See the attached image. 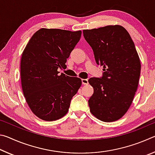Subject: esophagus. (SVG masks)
I'll return each mask as SVG.
<instances>
[{
  "label": "esophagus",
  "mask_w": 155,
  "mask_h": 155,
  "mask_svg": "<svg viewBox=\"0 0 155 155\" xmlns=\"http://www.w3.org/2000/svg\"><path fill=\"white\" fill-rule=\"evenodd\" d=\"M81 81H82V84L83 85H87L88 84V80L87 79H81Z\"/></svg>",
  "instance_id": "1"
}]
</instances>
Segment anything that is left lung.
Returning a JSON list of instances; mask_svg holds the SVG:
<instances>
[{"instance_id":"left-lung-1","label":"left lung","mask_w":155,"mask_h":155,"mask_svg":"<svg viewBox=\"0 0 155 155\" xmlns=\"http://www.w3.org/2000/svg\"><path fill=\"white\" fill-rule=\"evenodd\" d=\"M98 65L101 78L88 82L94 94L88 101L90 112L103 122H114L124 115L132 103L141 72L140 57L129 33L120 25L83 31Z\"/></svg>"}]
</instances>
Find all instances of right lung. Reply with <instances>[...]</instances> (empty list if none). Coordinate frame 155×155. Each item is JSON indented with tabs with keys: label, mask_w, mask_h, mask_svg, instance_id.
I'll list each match as a JSON object with an SVG mask.
<instances>
[{
	"label": "right lung",
	"mask_w": 155,
	"mask_h": 155,
	"mask_svg": "<svg viewBox=\"0 0 155 155\" xmlns=\"http://www.w3.org/2000/svg\"><path fill=\"white\" fill-rule=\"evenodd\" d=\"M81 31L40 28L33 34L22 54L21 84L26 101L37 117L54 121L69 110L81 78L70 77L64 68L70 52L80 40Z\"/></svg>",
	"instance_id": "1"
}]
</instances>
